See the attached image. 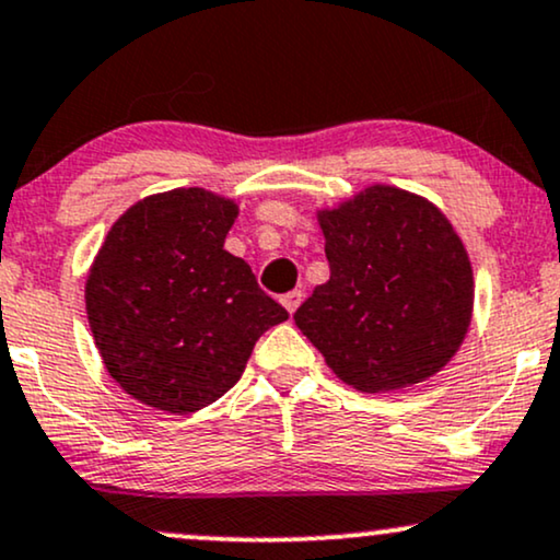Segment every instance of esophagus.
Listing matches in <instances>:
<instances>
[{"label": "esophagus", "instance_id": "obj_1", "mask_svg": "<svg viewBox=\"0 0 560 560\" xmlns=\"http://www.w3.org/2000/svg\"><path fill=\"white\" fill-rule=\"evenodd\" d=\"M301 299H303V293H301V291H291V293H285V295H282L280 303H282V306L288 308V314L293 316V314H295V308L301 306Z\"/></svg>", "mask_w": 560, "mask_h": 560}]
</instances>
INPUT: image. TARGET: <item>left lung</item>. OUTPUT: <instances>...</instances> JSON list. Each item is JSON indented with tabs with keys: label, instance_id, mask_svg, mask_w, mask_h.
I'll use <instances>...</instances> for the list:
<instances>
[{
	"label": "left lung",
	"instance_id": "left-lung-1",
	"mask_svg": "<svg viewBox=\"0 0 560 560\" xmlns=\"http://www.w3.org/2000/svg\"><path fill=\"white\" fill-rule=\"evenodd\" d=\"M329 280L293 314L332 374L365 395L452 361L472 322L467 248L436 205L389 184L316 210Z\"/></svg>",
	"mask_w": 560,
	"mask_h": 560
}]
</instances>
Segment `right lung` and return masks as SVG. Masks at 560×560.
Masks as SVG:
<instances>
[{
	"mask_svg": "<svg viewBox=\"0 0 560 560\" xmlns=\"http://www.w3.org/2000/svg\"><path fill=\"white\" fill-rule=\"evenodd\" d=\"M238 205L189 186L150 195L106 233L85 280L95 348L116 384L155 410L197 412L238 382L288 312L225 252Z\"/></svg>",
	"mask_w": 560,
	"mask_h": 560,
	"instance_id": "1",
	"label": "right lung"
}]
</instances>
